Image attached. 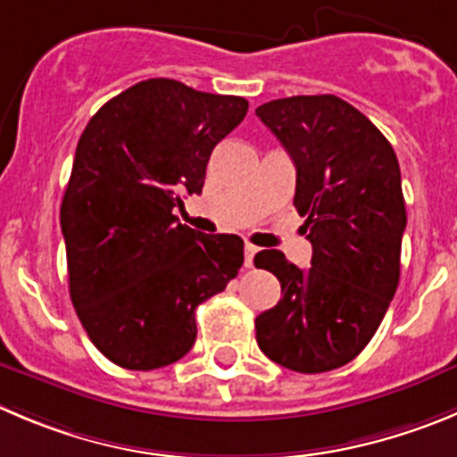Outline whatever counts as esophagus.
I'll return each mask as SVG.
<instances>
[{"label":"esophagus","mask_w":457,"mask_h":457,"mask_svg":"<svg viewBox=\"0 0 457 457\" xmlns=\"http://www.w3.org/2000/svg\"><path fill=\"white\" fill-rule=\"evenodd\" d=\"M257 254V248H254L253 243H245V268L253 266V259Z\"/></svg>","instance_id":"34e87169"}]
</instances>
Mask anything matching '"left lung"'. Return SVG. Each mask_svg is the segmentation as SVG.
<instances>
[{
	"mask_svg": "<svg viewBox=\"0 0 457 457\" xmlns=\"http://www.w3.org/2000/svg\"><path fill=\"white\" fill-rule=\"evenodd\" d=\"M257 117L295 164L293 204L313 245L311 268L279 250L254 257L281 284L254 320L257 343L281 368L329 372L363 352L399 287L402 170L381 130L334 94L268 101Z\"/></svg>",
	"mask_w": 457,
	"mask_h": 457,
	"instance_id": "8db88e82",
	"label": "left lung"
}]
</instances>
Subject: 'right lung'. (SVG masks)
<instances>
[{"mask_svg":"<svg viewBox=\"0 0 457 457\" xmlns=\"http://www.w3.org/2000/svg\"><path fill=\"white\" fill-rule=\"evenodd\" d=\"M243 96L148 79L110 99L79 139L61 204L70 295L94 347L126 370L176 363L195 343V306L243 266L237 234L178 223Z\"/></svg>","mask_w":457,"mask_h":457,"instance_id":"obj_1","label":"right lung"}]
</instances>
